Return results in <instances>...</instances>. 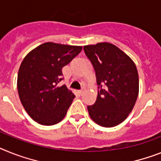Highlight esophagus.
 Instances as JSON below:
<instances>
[{
	"instance_id": "esophagus-1",
	"label": "esophagus",
	"mask_w": 161,
	"mask_h": 161,
	"mask_svg": "<svg viewBox=\"0 0 161 161\" xmlns=\"http://www.w3.org/2000/svg\"><path fill=\"white\" fill-rule=\"evenodd\" d=\"M83 90H80V91H79V94H80V95H83Z\"/></svg>"
}]
</instances>
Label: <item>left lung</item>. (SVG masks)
<instances>
[{
  "label": "left lung",
  "mask_w": 161,
  "mask_h": 161,
  "mask_svg": "<svg viewBox=\"0 0 161 161\" xmlns=\"http://www.w3.org/2000/svg\"><path fill=\"white\" fill-rule=\"evenodd\" d=\"M95 69L98 95L89 115L98 125L111 128L121 124L133 110L139 92V78L133 60L109 42L83 47Z\"/></svg>",
  "instance_id": "left-lung-1"
}]
</instances>
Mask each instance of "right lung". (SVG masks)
<instances>
[{
  "instance_id": "add662e5",
  "label": "right lung",
  "mask_w": 161,
  "mask_h": 161,
  "mask_svg": "<svg viewBox=\"0 0 161 161\" xmlns=\"http://www.w3.org/2000/svg\"><path fill=\"white\" fill-rule=\"evenodd\" d=\"M81 46L46 42L24 57L20 64L17 88L24 110L38 124L51 126L64 118L75 97L65 85L62 68L80 53Z\"/></svg>"
}]
</instances>
